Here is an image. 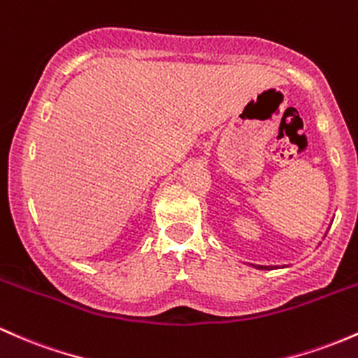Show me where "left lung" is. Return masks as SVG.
<instances>
[{"label": "left lung", "instance_id": "obj_1", "mask_svg": "<svg viewBox=\"0 0 358 358\" xmlns=\"http://www.w3.org/2000/svg\"><path fill=\"white\" fill-rule=\"evenodd\" d=\"M257 268H259V270H270L273 266H257Z\"/></svg>", "mask_w": 358, "mask_h": 358}]
</instances>
